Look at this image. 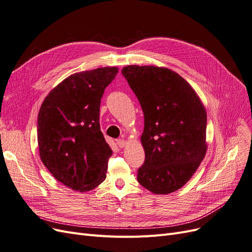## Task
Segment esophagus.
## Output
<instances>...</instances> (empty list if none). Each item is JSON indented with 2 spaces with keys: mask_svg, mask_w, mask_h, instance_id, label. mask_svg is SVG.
Returning <instances> with one entry per match:
<instances>
[{
  "mask_svg": "<svg viewBox=\"0 0 252 252\" xmlns=\"http://www.w3.org/2000/svg\"><path fill=\"white\" fill-rule=\"evenodd\" d=\"M116 143L119 148H125L126 147V140L125 139H121V138H119V139L116 140Z\"/></svg>",
  "mask_w": 252,
  "mask_h": 252,
  "instance_id": "1",
  "label": "esophagus"
}]
</instances>
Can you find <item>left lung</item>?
I'll return each instance as SVG.
<instances>
[{
    "label": "left lung",
    "mask_w": 252,
    "mask_h": 252,
    "mask_svg": "<svg viewBox=\"0 0 252 252\" xmlns=\"http://www.w3.org/2000/svg\"><path fill=\"white\" fill-rule=\"evenodd\" d=\"M121 73L144 114L145 159L137 180L154 193L176 191L206 154V111L190 85L172 70L133 64Z\"/></svg>",
    "instance_id": "left-lung-1"
}]
</instances>
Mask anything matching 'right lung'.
Listing matches in <instances>:
<instances>
[{"label": "right lung", "instance_id": "obj_1", "mask_svg": "<svg viewBox=\"0 0 252 252\" xmlns=\"http://www.w3.org/2000/svg\"><path fill=\"white\" fill-rule=\"evenodd\" d=\"M116 67L75 73L49 93L37 116L44 165L69 189L88 191L105 179L112 150L100 131L99 108Z\"/></svg>", "mask_w": 252, "mask_h": 252}]
</instances>
